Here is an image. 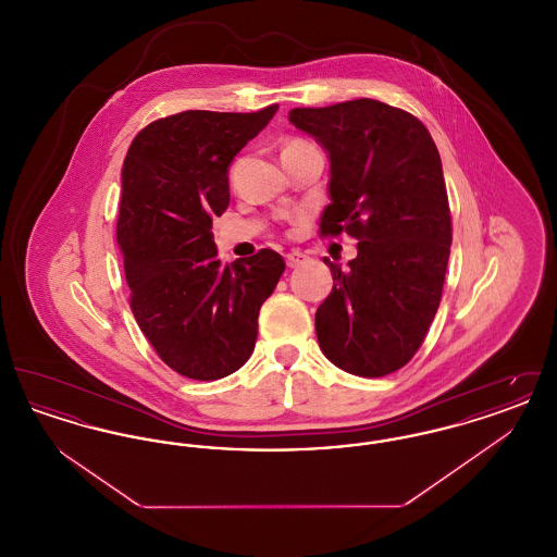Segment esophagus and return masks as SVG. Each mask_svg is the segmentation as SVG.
<instances>
[{
	"label": "esophagus",
	"mask_w": 557,
	"mask_h": 557,
	"mask_svg": "<svg viewBox=\"0 0 557 557\" xmlns=\"http://www.w3.org/2000/svg\"><path fill=\"white\" fill-rule=\"evenodd\" d=\"M305 259H307V257H305L302 252L294 250V252H288V255H286V265L290 267V269H294V267L300 265Z\"/></svg>",
	"instance_id": "34e87169"
}]
</instances>
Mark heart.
<instances>
[{
	"instance_id": "b5f03b06",
	"label": "heart",
	"mask_w": 557,
	"mask_h": 557,
	"mask_svg": "<svg viewBox=\"0 0 557 557\" xmlns=\"http://www.w3.org/2000/svg\"><path fill=\"white\" fill-rule=\"evenodd\" d=\"M300 144H305V141H298V139H294V141H290L286 148H294V146H300ZM286 148H284V150H286Z\"/></svg>"
}]
</instances>
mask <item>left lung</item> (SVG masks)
<instances>
[{"instance_id":"8db88e82","label":"left lung","mask_w":557,"mask_h":557,"mask_svg":"<svg viewBox=\"0 0 557 557\" xmlns=\"http://www.w3.org/2000/svg\"><path fill=\"white\" fill-rule=\"evenodd\" d=\"M288 119L330 159L321 236L359 239L348 269L323 259L334 288L315 313L319 346L348 373L388 375L418 352L443 294L450 211L441 154L422 121L370 98L294 108Z\"/></svg>"}]
</instances>
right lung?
<instances>
[{
  "instance_id": "obj_1",
  "label": "right lung",
  "mask_w": 557,
  "mask_h": 557,
  "mask_svg": "<svg viewBox=\"0 0 557 557\" xmlns=\"http://www.w3.org/2000/svg\"><path fill=\"white\" fill-rule=\"evenodd\" d=\"M275 112L159 119L135 135L123 162L116 239L133 318L160 359L191 380H219L248 361L261 305L286 267L269 248L221 265L211 232L230 205L232 160Z\"/></svg>"
}]
</instances>
